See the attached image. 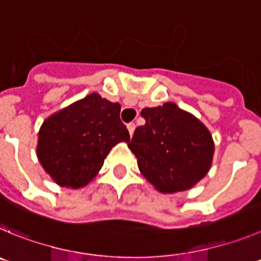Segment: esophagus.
<instances>
[{
    "mask_svg": "<svg viewBox=\"0 0 261 261\" xmlns=\"http://www.w3.org/2000/svg\"><path fill=\"white\" fill-rule=\"evenodd\" d=\"M127 130H128V133H130V135H133L134 131H135V123H134V122L128 123V125H127Z\"/></svg>",
    "mask_w": 261,
    "mask_h": 261,
    "instance_id": "34e87169",
    "label": "esophagus"
}]
</instances>
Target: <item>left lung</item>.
<instances>
[{"mask_svg":"<svg viewBox=\"0 0 261 261\" xmlns=\"http://www.w3.org/2000/svg\"><path fill=\"white\" fill-rule=\"evenodd\" d=\"M128 148L143 177L161 194L186 191L212 166L215 142L200 119L174 102L144 108Z\"/></svg>","mask_w":261,"mask_h":261,"instance_id":"1","label":"left lung"}]
</instances>
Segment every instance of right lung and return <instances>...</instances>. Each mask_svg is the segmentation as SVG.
<instances>
[{
    "mask_svg": "<svg viewBox=\"0 0 261 261\" xmlns=\"http://www.w3.org/2000/svg\"><path fill=\"white\" fill-rule=\"evenodd\" d=\"M119 112L118 102L93 92L43 122L36 154L58 186L72 190L87 186L102 168L110 149L121 142H130Z\"/></svg>",
    "mask_w": 261,
    "mask_h": 261,
    "instance_id": "obj_1",
    "label": "right lung"
}]
</instances>
